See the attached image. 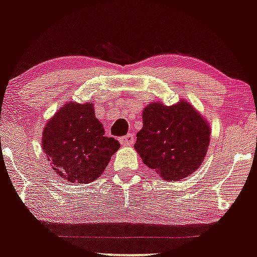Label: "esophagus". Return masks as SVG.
I'll return each instance as SVG.
<instances>
[{"mask_svg":"<svg viewBox=\"0 0 257 257\" xmlns=\"http://www.w3.org/2000/svg\"><path fill=\"white\" fill-rule=\"evenodd\" d=\"M134 141H135V137L133 134H128V135H125V137L119 139V143L124 146L133 145V144H134Z\"/></svg>","mask_w":257,"mask_h":257,"instance_id":"34e87169","label":"esophagus"}]
</instances>
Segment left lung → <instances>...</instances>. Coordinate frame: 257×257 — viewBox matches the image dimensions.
I'll use <instances>...</instances> for the list:
<instances>
[{
	"mask_svg": "<svg viewBox=\"0 0 257 257\" xmlns=\"http://www.w3.org/2000/svg\"><path fill=\"white\" fill-rule=\"evenodd\" d=\"M210 144V124L186 100L175 105L153 101L143 111L134 149L144 163L166 181L196 172Z\"/></svg>",
	"mask_w": 257,
	"mask_h": 257,
	"instance_id": "8db88e82",
	"label": "left lung"
}]
</instances>
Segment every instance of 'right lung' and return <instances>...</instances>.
I'll return each instance as SVG.
<instances>
[{
    "mask_svg": "<svg viewBox=\"0 0 257 257\" xmlns=\"http://www.w3.org/2000/svg\"><path fill=\"white\" fill-rule=\"evenodd\" d=\"M118 149V141L105 137L91 102H67L43 128L44 155L55 174L72 184L98 179Z\"/></svg>",
    "mask_w": 257,
    "mask_h": 257,
    "instance_id": "obj_1",
    "label": "right lung"
}]
</instances>
